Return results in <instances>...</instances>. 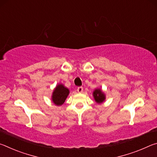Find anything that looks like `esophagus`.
<instances>
[{
	"instance_id": "34e87169",
	"label": "esophagus",
	"mask_w": 157,
	"mask_h": 157,
	"mask_svg": "<svg viewBox=\"0 0 157 157\" xmlns=\"http://www.w3.org/2000/svg\"><path fill=\"white\" fill-rule=\"evenodd\" d=\"M77 91H78L79 94H81V93L83 92V87H82V86L78 87V89H77Z\"/></svg>"
}]
</instances>
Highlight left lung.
Masks as SVG:
<instances>
[{"instance_id": "8db88e82", "label": "left lung", "mask_w": 157, "mask_h": 157, "mask_svg": "<svg viewBox=\"0 0 157 157\" xmlns=\"http://www.w3.org/2000/svg\"><path fill=\"white\" fill-rule=\"evenodd\" d=\"M93 96L98 104H102L106 100V95L101 89H95L93 92Z\"/></svg>"}]
</instances>
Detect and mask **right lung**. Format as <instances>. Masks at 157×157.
<instances>
[{
  "label": "right lung",
  "instance_id": "right-lung-1",
  "mask_svg": "<svg viewBox=\"0 0 157 157\" xmlns=\"http://www.w3.org/2000/svg\"><path fill=\"white\" fill-rule=\"evenodd\" d=\"M69 94L70 91L67 87H66L63 84H58L53 90L51 95L52 103L56 106L62 105Z\"/></svg>",
  "mask_w": 157,
  "mask_h": 157
}]
</instances>
